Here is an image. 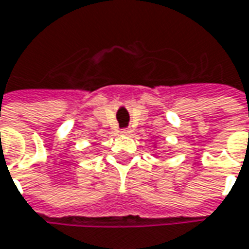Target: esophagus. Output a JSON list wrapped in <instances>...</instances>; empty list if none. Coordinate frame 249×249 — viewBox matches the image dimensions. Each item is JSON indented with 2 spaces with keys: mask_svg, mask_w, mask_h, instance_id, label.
<instances>
[{
  "mask_svg": "<svg viewBox=\"0 0 249 249\" xmlns=\"http://www.w3.org/2000/svg\"><path fill=\"white\" fill-rule=\"evenodd\" d=\"M121 133H123V135H129V133H131V129H129V128H124V129H121Z\"/></svg>",
  "mask_w": 249,
  "mask_h": 249,
  "instance_id": "34e87169",
  "label": "esophagus"
}]
</instances>
